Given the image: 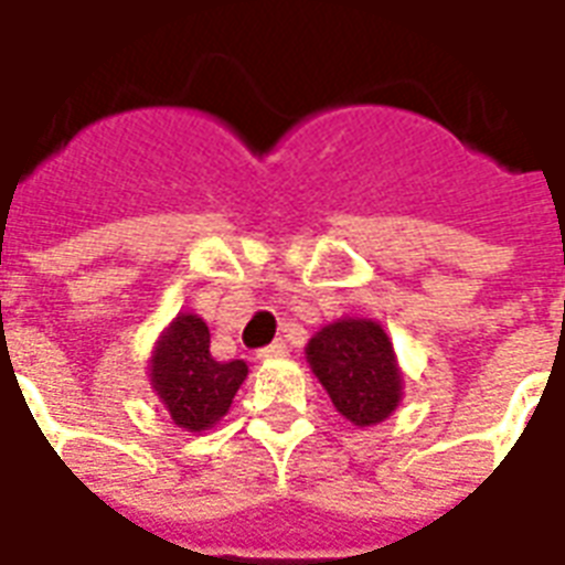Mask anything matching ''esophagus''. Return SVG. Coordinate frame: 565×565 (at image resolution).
Here are the masks:
<instances>
[{
    "label": "esophagus",
    "instance_id": "34e87169",
    "mask_svg": "<svg viewBox=\"0 0 565 565\" xmlns=\"http://www.w3.org/2000/svg\"><path fill=\"white\" fill-rule=\"evenodd\" d=\"M284 354H287V344L284 342H271L257 351L259 360H278V356H284Z\"/></svg>",
    "mask_w": 565,
    "mask_h": 565
}]
</instances>
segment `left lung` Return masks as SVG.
<instances>
[{
  "instance_id": "1",
  "label": "left lung",
  "mask_w": 565,
  "mask_h": 565,
  "mask_svg": "<svg viewBox=\"0 0 565 565\" xmlns=\"http://www.w3.org/2000/svg\"><path fill=\"white\" fill-rule=\"evenodd\" d=\"M308 366L330 393L335 412L354 426H375L403 399V372L381 323L344 318L327 323L306 348Z\"/></svg>"
}]
</instances>
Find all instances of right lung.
Returning <instances> with one entry per match:
<instances>
[{
    "instance_id": "right-lung-1",
    "label": "right lung",
    "mask_w": 565,
    "mask_h": 565,
    "mask_svg": "<svg viewBox=\"0 0 565 565\" xmlns=\"http://www.w3.org/2000/svg\"><path fill=\"white\" fill-rule=\"evenodd\" d=\"M150 387L174 424L202 433L221 420L247 379L245 360L221 363L211 356V332L196 315H178L150 356Z\"/></svg>"
}]
</instances>
